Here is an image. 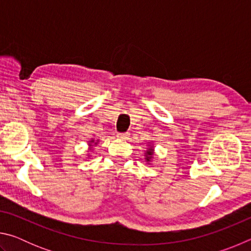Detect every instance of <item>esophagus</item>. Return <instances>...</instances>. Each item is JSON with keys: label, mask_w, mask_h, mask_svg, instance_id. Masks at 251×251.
<instances>
[{"label": "esophagus", "mask_w": 251, "mask_h": 251, "mask_svg": "<svg viewBox=\"0 0 251 251\" xmlns=\"http://www.w3.org/2000/svg\"><path fill=\"white\" fill-rule=\"evenodd\" d=\"M129 137V134L128 133H118L117 134V138L118 139H122V141H125Z\"/></svg>", "instance_id": "obj_1"}]
</instances>
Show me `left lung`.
<instances>
[{"label":"left lung","instance_id":"obj_1","mask_svg":"<svg viewBox=\"0 0 251 251\" xmlns=\"http://www.w3.org/2000/svg\"><path fill=\"white\" fill-rule=\"evenodd\" d=\"M154 146L152 145H148V148L146 150V151H145V160L147 161V164L150 165V163H151V159H152V156H154Z\"/></svg>","mask_w":251,"mask_h":251}]
</instances>
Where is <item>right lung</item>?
<instances>
[{
  "mask_svg": "<svg viewBox=\"0 0 251 251\" xmlns=\"http://www.w3.org/2000/svg\"><path fill=\"white\" fill-rule=\"evenodd\" d=\"M97 143H99V141H94V139H91V141L90 142H88V150H90V151H93V146H94V145H97Z\"/></svg>",
  "mask_w": 251,
  "mask_h": 251,
  "instance_id": "obj_1",
  "label": "right lung"
}]
</instances>
